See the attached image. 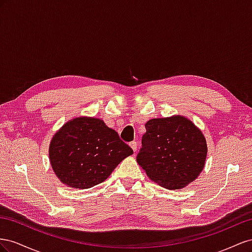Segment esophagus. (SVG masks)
<instances>
[{
	"mask_svg": "<svg viewBox=\"0 0 252 252\" xmlns=\"http://www.w3.org/2000/svg\"><path fill=\"white\" fill-rule=\"evenodd\" d=\"M130 147L132 148V150L134 151V152H136V150H137V142H136V141H132V142L130 143Z\"/></svg>",
	"mask_w": 252,
	"mask_h": 252,
	"instance_id": "1",
	"label": "esophagus"
}]
</instances>
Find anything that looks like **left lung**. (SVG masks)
Returning a JSON list of instances; mask_svg holds the SVG:
<instances>
[{
  "instance_id": "1",
  "label": "left lung",
  "mask_w": 252,
  "mask_h": 252,
  "mask_svg": "<svg viewBox=\"0 0 252 252\" xmlns=\"http://www.w3.org/2000/svg\"><path fill=\"white\" fill-rule=\"evenodd\" d=\"M146 130L137 162L151 181L169 190L195 181L208 152L202 131L182 115L150 119Z\"/></svg>"
}]
</instances>
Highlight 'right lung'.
I'll return each mask as SVG.
<instances>
[{
	"label": "right lung",
	"mask_w": 252,
	"mask_h": 252,
	"mask_svg": "<svg viewBox=\"0 0 252 252\" xmlns=\"http://www.w3.org/2000/svg\"><path fill=\"white\" fill-rule=\"evenodd\" d=\"M133 154L102 119L80 116L65 122L50 139L48 157L56 176L69 188L89 189L104 182Z\"/></svg>",
	"instance_id": "right-lung-1"
}]
</instances>
